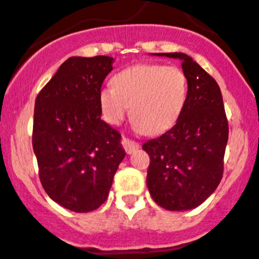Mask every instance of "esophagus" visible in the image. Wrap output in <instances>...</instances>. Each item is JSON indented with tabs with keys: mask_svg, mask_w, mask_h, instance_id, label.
Masks as SVG:
<instances>
[{
	"mask_svg": "<svg viewBox=\"0 0 259 259\" xmlns=\"http://www.w3.org/2000/svg\"><path fill=\"white\" fill-rule=\"evenodd\" d=\"M121 145L124 147L125 152H126L127 154H133V153H134L135 150L139 148V144H138L137 142H134V140L129 139V138H125V137H122Z\"/></svg>",
	"mask_w": 259,
	"mask_h": 259,
	"instance_id": "34e87169",
	"label": "esophagus"
}]
</instances>
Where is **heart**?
I'll return each instance as SVG.
<instances>
[{"instance_id": "obj_1", "label": "heart", "mask_w": 259, "mask_h": 259, "mask_svg": "<svg viewBox=\"0 0 259 259\" xmlns=\"http://www.w3.org/2000/svg\"><path fill=\"white\" fill-rule=\"evenodd\" d=\"M100 92L102 116L117 125L132 106V119L140 132L160 134L177 122L186 106L188 79L177 66L135 64L112 78Z\"/></svg>"}]
</instances>
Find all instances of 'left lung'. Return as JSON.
<instances>
[{"mask_svg":"<svg viewBox=\"0 0 259 259\" xmlns=\"http://www.w3.org/2000/svg\"><path fill=\"white\" fill-rule=\"evenodd\" d=\"M182 60L188 79L186 106L173 127L143 144L149 154L147 186L152 199L170 211L197 207L219 186L229 137L219 84L183 53H158Z\"/></svg>","mask_w":259,"mask_h":259,"instance_id":"8db88e82","label":"left lung"}]
</instances>
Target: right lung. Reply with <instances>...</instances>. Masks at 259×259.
Segmentation results:
<instances>
[{"instance_id": "obj_1", "label": "right lung", "mask_w": 259, "mask_h": 259, "mask_svg": "<svg viewBox=\"0 0 259 259\" xmlns=\"http://www.w3.org/2000/svg\"><path fill=\"white\" fill-rule=\"evenodd\" d=\"M112 58L71 57L37 94L32 148L52 200L74 212L106 201L125 157L121 134L101 119L100 92Z\"/></svg>"}]
</instances>
